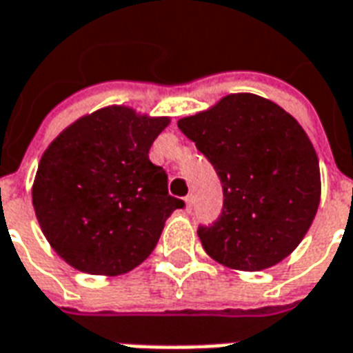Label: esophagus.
<instances>
[{
  "mask_svg": "<svg viewBox=\"0 0 353 353\" xmlns=\"http://www.w3.org/2000/svg\"><path fill=\"white\" fill-rule=\"evenodd\" d=\"M184 202H185V210H188V212H191V208H193V195L185 196Z\"/></svg>",
  "mask_w": 353,
  "mask_h": 353,
  "instance_id": "1",
  "label": "esophagus"
}]
</instances>
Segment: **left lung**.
<instances>
[{
	"label": "left lung",
	"instance_id": "8db88e82",
	"mask_svg": "<svg viewBox=\"0 0 353 353\" xmlns=\"http://www.w3.org/2000/svg\"><path fill=\"white\" fill-rule=\"evenodd\" d=\"M223 184V210L199 226L204 250L237 270H263L304 239L321 202L319 158L281 106L254 94L226 95L179 121Z\"/></svg>",
	"mask_w": 353,
	"mask_h": 353
}]
</instances>
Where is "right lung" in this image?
I'll return each instance as SVG.
<instances>
[{
    "mask_svg": "<svg viewBox=\"0 0 353 353\" xmlns=\"http://www.w3.org/2000/svg\"><path fill=\"white\" fill-rule=\"evenodd\" d=\"M169 117L108 106L59 134L38 163L32 206L54 252L88 274L117 276L154 250L165 219L184 201L149 149Z\"/></svg>",
    "mask_w": 353,
    "mask_h": 353,
    "instance_id": "right-lung-1",
    "label": "right lung"
}]
</instances>
